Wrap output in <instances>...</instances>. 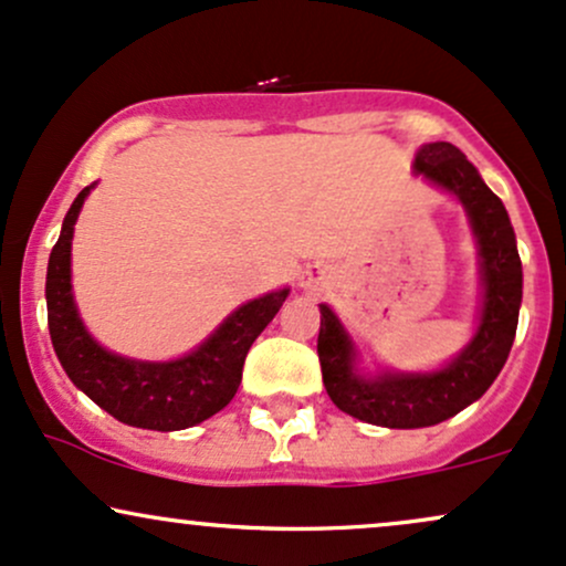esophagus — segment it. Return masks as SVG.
Returning <instances> with one entry per match:
<instances>
[{"label":"esophagus","instance_id":"1","mask_svg":"<svg viewBox=\"0 0 566 566\" xmlns=\"http://www.w3.org/2000/svg\"><path fill=\"white\" fill-rule=\"evenodd\" d=\"M325 283H328V275H325V270L315 268V264H312V268H307L302 272V275H298V285H302L304 291H321Z\"/></svg>","mask_w":566,"mask_h":566}]
</instances>
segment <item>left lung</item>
Returning <instances> with one entry per match:
<instances>
[{
    "label": "left lung",
    "instance_id": "obj_1",
    "mask_svg": "<svg viewBox=\"0 0 566 566\" xmlns=\"http://www.w3.org/2000/svg\"><path fill=\"white\" fill-rule=\"evenodd\" d=\"M413 171L455 198L467 211L480 264V310L474 336L434 370L360 368L355 338L328 304H321L323 384L344 413L387 429H423L476 402L509 360L522 307V259L506 206L484 185L476 166L450 143H427Z\"/></svg>",
    "mask_w": 566,
    "mask_h": 566
}]
</instances>
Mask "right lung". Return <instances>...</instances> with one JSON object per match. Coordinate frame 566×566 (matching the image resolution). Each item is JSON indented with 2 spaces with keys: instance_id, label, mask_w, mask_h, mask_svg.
Here are the masks:
<instances>
[{
  "instance_id": "1",
  "label": "right lung",
  "mask_w": 566,
  "mask_h": 566,
  "mask_svg": "<svg viewBox=\"0 0 566 566\" xmlns=\"http://www.w3.org/2000/svg\"><path fill=\"white\" fill-rule=\"evenodd\" d=\"M95 185H86L71 203L46 264L44 296L52 347L73 387L126 427L153 431L196 427L235 397L251 344L277 315L291 289L241 304L214 334L177 360H135L105 349L86 331L71 285L73 224Z\"/></svg>"
}]
</instances>
